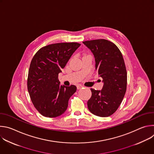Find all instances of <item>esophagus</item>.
<instances>
[{"mask_svg":"<svg viewBox=\"0 0 154 154\" xmlns=\"http://www.w3.org/2000/svg\"><path fill=\"white\" fill-rule=\"evenodd\" d=\"M83 87V86L82 85H77V88L78 90H80V89L82 88Z\"/></svg>","mask_w":154,"mask_h":154,"instance_id":"obj_1","label":"esophagus"}]
</instances>
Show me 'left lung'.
I'll use <instances>...</instances> for the list:
<instances>
[{"mask_svg":"<svg viewBox=\"0 0 154 154\" xmlns=\"http://www.w3.org/2000/svg\"><path fill=\"white\" fill-rule=\"evenodd\" d=\"M93 52L96 70L103 79L101 91L91 88L92 95L87 102L94 115L108 117L118 109L126 92L127 71L122 55L112 42L104 39L83 41Z\"/></svg>","mask_w":154,"mask_h":154,"instance_id":"obj_1","label":"left lung"}]
</instances>
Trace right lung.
Returning <instances> with one entry per match:
<instances>
[{
	"mask_svg": "<svg viewBox=\"0 0 154 154\" xmlns=\"http://www.w3.org/2000/svg\"><path fill=\"white\" fill-rule=\"evenodd\" d=\"M80 46L78 42L52 44L41 48L33 56L27 89L34 106L42 116L55 118L66 110L77 87L60 85L58 74Z\"/></svg>",
	"mask_w": 154,
	"mask_h": 154,
	"instance_id": "add662e5",
	"label": "right lung"
}]
</instances>
